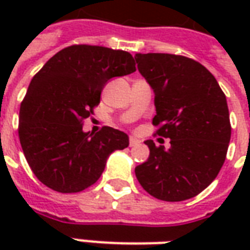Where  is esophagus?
I'll return each mask as SVG.
<instances>
[{
	"mask_svg": "<svg viewBox=\"0 0 250 250\" xmlns=\"http://www.w3.org/2000/svg\"><path fill=\"white\" fill-rule=\"evenodd\" d=\"M130 146L131 147H134V146H138V145H139V143H141V142L138 141V139H136V138H134V136H131L130 138Z\"/></svg>",
	"mask_w": 250,
	"mask_h": 250,
	"instance_id": "34e87169",
	"label": "esophagus"
}]
</instances>
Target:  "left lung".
Listing matches in <instances>:
<instances>
[{"label":"left lung","instance_id":"1","mask_svg":"<svg viewBox=\"0 0 250 250\" xmlns=\"http://www.w3.org/2000/svg\"><path fill=\"white\" fill-rule=\"evenodd\" d=\"M138 69L155 93V134L170 148L146 141L150 157L135 167L142 188L168 202L193 198L225 162L230 120L225 93L202 64L170 53H136Z\"/></svg>","mask_w":250,"mask_h":250}]
</instances>
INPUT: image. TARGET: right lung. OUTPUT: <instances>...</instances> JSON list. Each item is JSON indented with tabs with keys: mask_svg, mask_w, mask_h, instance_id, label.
Instances as JSON below:
<instances>
[{
	"mask_svg": "<svg viewBox=\"0 0 250 250\" xmlns=\"http://www.w3.org/2000/svg\"><path fill=\"white\" fill-rule=\"evenodd\" d=\"M128 52L98 45L66 46L36 73L20 107L19 136L37 179L59 193H79L104 171L107 158L128 146L123 131H83L109 79L135 72Z\"/></svg>",
	"mask_w": 250,
	"mask_h": 250,
	"instance_id": "1",
	"label": "right lung"
}]
</instances>
